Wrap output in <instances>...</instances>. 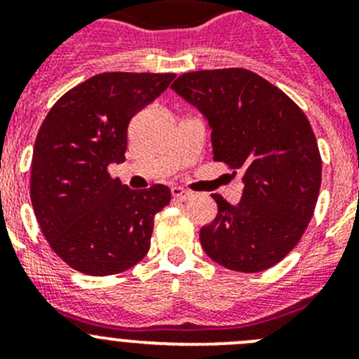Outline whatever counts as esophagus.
I'll list each match as a JSON object with an SVG mask.
<instances>
[{"label": "esophagus", "mask_w": 359, "mask_h": 359, "mask_svg": "<svg viewBox=\"0 0 359 359\" xmlns=\"http://www.w3.org/2000/svg\"><path fill=\"white\" fill-rule=\"evenodd\" d=\"M170 192H172V198L180 199V201H187V199L192 196V192L187 189H183V187H172V189H170Z\"/></svg>", "instance_id": "34e87169"}]
</instances>
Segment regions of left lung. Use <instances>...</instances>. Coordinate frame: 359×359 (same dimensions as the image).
Segmentation results:
<instances>
[{"label":"left lung","mask_w":359,"mask_h":359,"mask_svg":"<svg viewBox=\"0 0 359 359\" xmlns=\"http://www.w3.org/2000/svg\"><path fill=\"white\" fill-rule=\"evenodd\" d=\"M212 129L214 160L243 172V198L219 194L217 215L199 231L212 261L257 273L280 262L309 224L322 158L304 111L277 86L244 68L183 73L170 86Z\"/></svg>","instance_id":"obj_1"}]
</instances>
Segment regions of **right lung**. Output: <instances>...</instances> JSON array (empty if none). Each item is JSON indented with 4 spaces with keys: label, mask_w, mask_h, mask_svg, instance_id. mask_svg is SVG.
I'll return each instance as SVG.
<instances>
[{
    "label": "right lung",
    "mask_w": 359,
    "mask_h": 359,
    "mask_svg": "<svg viewBox=\"0 0 359 359\" xmlns=\"http://www.w3.org/2000/svg\"><path fill=\"white\" fill-rule=\"evenodd\" d=\"M174 73H100L62 95L37 133L30 199L50 248L81 273L106 277L140 262L154 215L170 190H131L107 167L122 163L133 116L160 97Z\"/></svg>",
    "instance_id": "1"
}]
</instances>
